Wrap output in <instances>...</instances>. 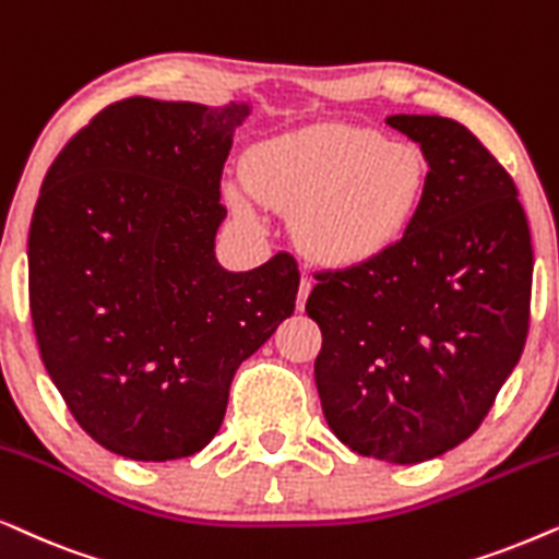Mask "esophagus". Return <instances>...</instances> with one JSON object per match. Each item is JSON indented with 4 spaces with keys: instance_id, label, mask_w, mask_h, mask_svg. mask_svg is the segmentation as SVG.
<instances>
[{
    "instance_id": "34e87169",
    "label": "esophagus",
    "mask_w": 559,
    "mask_h": 559,
    "mask_svg": "<svg viewBox=\"0 0 559 559\" xmlns=\"http://www.w3.org/2000/svg\"><path fill=\"white\" fill-rule=\"evenodd\" d=\"M311 286H314V278L304 273L301 275V284H299V299H296V309H299V311L304 309V304H307V296L311 292Z\"/></svg>"
}]
</instances>
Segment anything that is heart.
Masks as SVG:
<instances>
[{"mask_svg": "<svg viewBox=\"0 0 559 559\" xmlns=\"http://www.w3.org/2000/svg\"><path fill=\"white\" fill-rule=\"evenodd\" d=\"M427 183V158L414 143L324 122L258 143L227 176L225 199L255 233L267 225V206L292 210L294 237L311 260L355 267L401 242Z\"/></svg>", "mask_w": 559, "mask_h": 559, "instance_id": "b5f03b06", "label": "heart"}]
</instances>
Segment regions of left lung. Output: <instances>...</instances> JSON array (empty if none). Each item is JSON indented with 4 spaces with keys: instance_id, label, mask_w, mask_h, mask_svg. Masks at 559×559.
<instances>
[{
    "instance_id": "left-lung-1",
    "label": "left lung",
    "mask_w": 559,
    "mask_h": 559,
    "mask_svg": "<svg viewBox=\"0 0 559 559\" xmlns=\"http://www.w3.org/2000/svg\"><path fill=\"white\" fill-rule=\"evenodd\" d=\"M385 122L421 147L424 202L381 258L317 273L314 381L334 437L357 455L414 465L465 442L522 357L532 237L519 191L465 124Z\"/></svg>"
}]
</instances>
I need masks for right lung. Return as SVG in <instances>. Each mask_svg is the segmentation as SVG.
Masks as SVG:
<instances>
[{"mask_svg":"<svg viewBox=\"0 0 559 559\" xmlns=\"http://www.w3.org/2000/svg\"><path fill=\"white\" fill-rule=\"evenodd\" d=\"M250 109L130 96L43 178L27 240L37 347L73 419L115 455L204 450L235 370L294 314L288 252L245 273L214 255L222 168Z\"/></svg>","mask_w":559,"mask_h":559,"instance_id":"1","label":"right lung"}]
</instances>
